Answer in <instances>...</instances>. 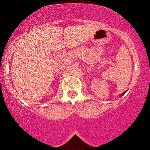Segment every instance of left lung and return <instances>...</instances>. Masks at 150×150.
Listing matches in <instances>:
<instances>
[{"mask_svg": "<svg viewBox=\"0 0 150 150\" xmlns=\"http://www.w3.org/2000/svg\"><path fill=\"white\" fill-rule=\"evenodd\" d=\"M125 92H124V93H123V94H122V95H123L124 94H125Z\"/></svg>", "mask_w": 150, "mask_h": 150, "instance_id": "obj_1", "label": "left lung"}]
</instances>
